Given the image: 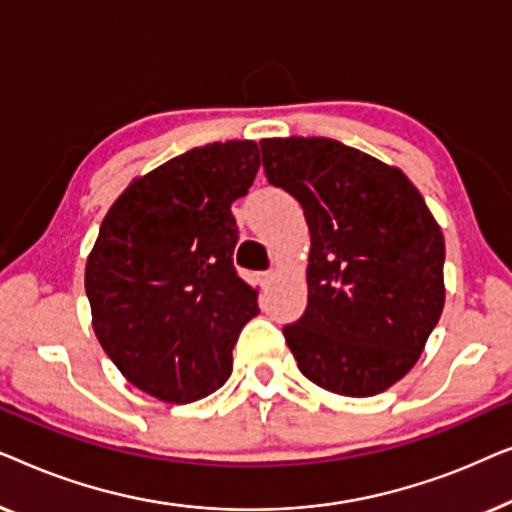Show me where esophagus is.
<instances>
[{
	"mask_svg": "<svg viewBox=\"0 0 512 512\" xmlns=\"http://www.w3.org/2000/svg\"><path fill=\"white\" fill-rule=\"evenodd\" d=\"M275 275H277V272H275V270H265V272H263V275H261V279H263V284H270V282H272V279H275Z\"/></svg>",
	"mask_w": 512,
	"mask_h": 512,
	"instance_id": "1",
	"label": "esophagus"
}]
</instances>
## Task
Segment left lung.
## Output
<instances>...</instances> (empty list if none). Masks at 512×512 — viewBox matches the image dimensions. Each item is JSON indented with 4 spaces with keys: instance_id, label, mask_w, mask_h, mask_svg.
I'll use <instances>...</instances> for the list:
<instances>
[{
    "instance_id": "1",
    "label": "left lung",
    "mask_w": 512,
    "mask_h": 512,
    "mask_svg": "<svg viewBox=\"0 0 512 512\" xmlns=\"http://www.w3.org/2000/svg\"><path fill=\"white\" fill-rule=\"evenodd\" d=\"M263 170L303 207L307 307L282 328L300 373L375 396L415 366L445 303V240L401 170L328 137L263 139Z\"/></svg>"
}]
</instances>
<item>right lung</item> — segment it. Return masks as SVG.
I'll use <instances>...</instances> for the list:
<instances>
[{
	"instance_id": "right-lung-1",
	"label": "right lung",
	"mask_w": 512,
	"mask_h": 512,
	"mask_svg": "<svg viewBox=\"0 0 512 512\" xmlns=\"http://www.w3.org/2000/svg\"><path fill=\"white\" fill-rule=\"evenodd\" d=\"M258 165L254 142L200 146L132 181L104 216L86 263L95 335L128 382L160 401L219 389L261 312L233 265L230 212Z\"/></svg>"
}]
</instances>
